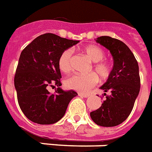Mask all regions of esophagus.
Listing matches in <instances>:
<instances>
[{"instance_id":"obj_1","label":"esophagus","mask_w":152,"mask_h":152,"mask_svg":"<svg viewBox=\"0 0 152 152\" xmlns=\"http://www.w3.org/2000/svg\"><path fill=\"white\" fill-rule=\"evenodd\" d=\"M79 96H82V97H85V98H87L88 96H90V94L89 93H79Z\"/></svg>"}]
</instances>
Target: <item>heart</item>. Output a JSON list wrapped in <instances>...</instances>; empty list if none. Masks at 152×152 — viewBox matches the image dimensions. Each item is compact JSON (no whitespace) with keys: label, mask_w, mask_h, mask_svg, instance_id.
Masks as SVG:
<instances>
[{"label":"heart","mask_w":152,"mask_h":152,"mask_svg":"<svg viewBox=\"0 0 152 152\" xmlns=\"http://www.w3.org/2000/svg\"><path fill=\"white\" fill-rule=\"evenodd\" d=\"M84 53L91 62L95 63L93 66V71L102 80L107 79L111 73L110 65L104 61L105 54L102 48L95 45H89L83 48ZM59 70L62 72L67 73L72 70V50L70 49L64 50L58 60ZM97 77L95 74L88 75L75 74L65 80L66 87L79 92H88L97 83Z\"/></svg>","instance_id":"heart-1"}]
</instances>
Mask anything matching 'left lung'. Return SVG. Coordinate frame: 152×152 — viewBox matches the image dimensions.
Segmentation results:
<instances>
[{
  "instance_id": "8db88e82",
  "label": "left lung",
  "mask_w": 152,
  "mask_h": 152,
  "mask_svg": "<svg viewBox=\"0 0 152 152\" xmlns=\"http://www.w3.org/2000/svg\"><path fill=\"white\" fill-rule=\"evenodd\" d=\"M95 40L110 50L113 66L106 82L100 87L106 99L101 107L91 112L90 117L99 126H115L127 118L139 95V64L130 48L122 41L109 36L98 37Z\"/></svg>"
}]
</instances>
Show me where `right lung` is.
I'll use <instances>...</instances> for the list:
<instances>
[{
    "mask_svg": "<svg viewBox=\"0 0 152 152\" xmlns=\"http://www.w3.org/2000/svg\"><path fill=\"white\" fill-rule=\"evenodd\" d=\"M80 41L61 38L54 34L37 37L22 51L14 76L19 106L26 117L41 125L56 123L64 117L76 91L62 89L58 60L64 50ZM57 89L48 91L49 86Z\"/></svg>",
    "mask_w": 152,
    "mask_h": 152,
    "instance_id": "add662e5",
    "label": "right lung"
}]
</instances>
